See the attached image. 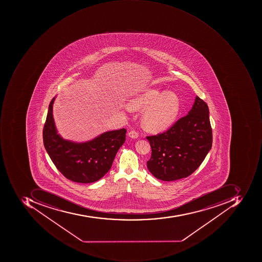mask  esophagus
<instances>
[{
	"label": "esophagus",
	"instance_id": "34e87169",
	"mask_svg": "<svg viewBox=\"0 0 262 262\" xmlns=\"http://www.w3.org/2000/svg\"><path fill=\"white\" fill-rule=\"evenodd\" d=\"M129 137L132 138V139H137L139 137V134L135 130H130L128 133Z\"/></svg>",
	"mask_w": 262,
	"mask_h": 262
}]
</instances>
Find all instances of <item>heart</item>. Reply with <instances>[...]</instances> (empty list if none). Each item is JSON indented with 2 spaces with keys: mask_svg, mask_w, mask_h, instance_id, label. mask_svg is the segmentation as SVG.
I'll return each instance as SVG.
<instances>
[{
  "mask_svg": "<svg viewBox=\"0 0 262 262\" xmlns=\"http://www.w3.org/2000/svg\"><path fill=\"white\" fill-rule=\"evenodd\" d=\"M127 106L132 110L146 108L142 115L144 127L150 132H161L177 120L180 111V100L174 93H162L150 88L134 94L127 101Z\"/></svg>",
  "mask_w": 262,
  "mask_h": 262,
  "instance_id": "heart-1",
  "label": "heart"
}]
</instances>
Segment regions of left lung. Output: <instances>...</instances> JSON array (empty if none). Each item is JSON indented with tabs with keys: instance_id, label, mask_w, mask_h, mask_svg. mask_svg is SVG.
<instances>
[{
	"instance_id": "obj_1",
	"label": "left lung",
	"mask_w": 262,
	"mask_h": 262,
	"mask_svg": "<svg viewBox=\"0 0 262 262\" xmlns=\"http://www.w3.org/2000/svg\"><path fill=\"white\" fill-rule=\"evenodd\" d=\"M207 104L196 96L188 114L168 130L147 136L152 154L147 168L163 181L189 177L201 165L212 148V132Z\"/></svg>"
}]
</instances>
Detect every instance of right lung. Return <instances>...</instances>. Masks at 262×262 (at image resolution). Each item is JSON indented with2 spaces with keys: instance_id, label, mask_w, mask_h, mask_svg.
I'll use <instances>...</instances> for the list:
<instances>
[{
  "instance_id": "add662e5",
  "label": "right lung",
  "mask_w": 262,
  "mask_h": 262,
  "mask_svg": "<svg viewBox=\"0 0 262 262\" xmlns=\"http://www.w3.org/2000/svg\"><path fill=\"white\" fill-rule=\"evenodd\" d=\"M54 100L53 98L50 101L43 127V142L50 159L68 180L82 183L98 181L111 168L116 154L124 143L127 130L104 132L82 143L64 140L55 127Z\"/></svg>"
}]
</instances>
